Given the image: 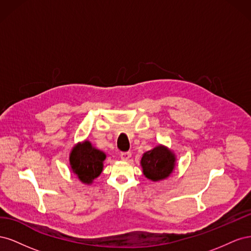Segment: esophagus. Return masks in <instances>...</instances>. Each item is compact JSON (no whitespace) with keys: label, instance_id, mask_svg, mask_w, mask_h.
<instances>
[{"label":"esophagus","instance_id":"34e87169","mask_svg":"<svg viewBox=\"0 0 251 251\" xmlns=\"http://www.w3.org/2000/svg\"><path fill=\"white\" fill-rule=\"evenodd\" d=\"M131 156H132L131 151H123V153H120L121 160H124V161H127L128 159L131 158Z\"/></svg>","mask_w":251,"mask_h":251}]
</instances>
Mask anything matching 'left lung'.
<instances>
[{
	"instance_id": "obj_1",
	"label": "left lung",
	"mask_w": 251,
	"mask_h": 251,
	"mask_svg": "<svg viewBox=\"0 0 251 251\" xmlns=\"http://www.w3.org/2000/svg\"><path fill=\"white\" fill-rule=\"evenodd\" d=\"M143 175L151 181L168 178L176 165V156L164 146H158L144 153L141 158Z\"/></svg>"
}]
</instances>
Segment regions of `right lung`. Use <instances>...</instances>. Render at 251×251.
<instances>
[{
    "label": "right lung",
    "instance_id": "right-lung-1",
    "mask_svg": "<svg viewBox=\"0 0 251 251\" xmlns=\"http://www.w3.org/2000/svg\"><path fill=\"white\" fill-rule=\"evenodd\" d=\"M105 154L86 140L75 146L70 153L72 172L85 184H91L102 172Z\"/></svg>",
    "mask_w": 251,
    "mask_h": 251
}]
</instances>
